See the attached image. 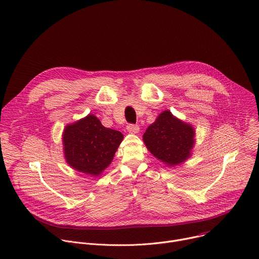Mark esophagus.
Masks as SVG:
<instances>
[{"instance_id":"obj_1","label":"esophagus","mask_w":259,"mask_h":259,"mask_svg":"<svg viewBox=\"0 0 259 259\" xmlns=\"http://www.w3.org/2000/svg\"><path fill=\"white\" fill-rule=\"evenodd\" d=\"M127 130L129 133L131 134H137L139 132V127L137 125H133V124H130L127 126Z\"/></svg>"}]
</instances>
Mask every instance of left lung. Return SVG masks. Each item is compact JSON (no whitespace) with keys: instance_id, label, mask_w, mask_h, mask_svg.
<instances>
[{"instance_id":"obj_1","label":"left lung","mask_w":259,"mask_h":259,"mask_svg":"<svg viewBox=\"0 0 259 259\" xmlns=\"http://www.w3.org/2000/svg\"><path fill=\"white\" fill-rule=\"evenodd\" d=\"M147 149L160 162L174 167L191 157L195 129L169 110L162 111L143 136Z\"/></svg>"}]
</instances>
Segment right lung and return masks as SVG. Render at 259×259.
Returning a JSON list of instances; mask_svg holds the SVG:
<instances>
[{
    "mask_svg": "<svg viewBox=\"0 0 259 259\" xmlns=\"http://www.w3.org/2000/svg\"><path fill=\"white\" fill-rule=\"evenodd\" d=\"M124 135L104 127L94 114L68 124L63 132L65 160L70 167L92 177L100 176L111 163Z\"/></svg>",
    "mask_w": 259,
    "mask_h": 259,
    "instance_id": "add662e5",
    "label": "right lung"
}]
</instances>
